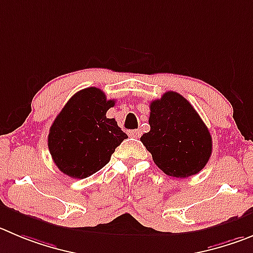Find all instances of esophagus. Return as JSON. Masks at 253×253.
Segmentation results:
<instances>
[{
	"label": "esophagus",
	"instance_id": "obj_1",
	"mask_svg": "<svg viewBox=\"0 0 253 253\" xmlns=\"http://www.w3.org/2000/svg\"><path fill=\"white\" fill-rule=\"evenodd\" d=\"M128 134H129V136H131V137L138 138V137H141V134H142V132H141L140 129H134V131H129Z\"/></svg>",
	"mask_w": 253,
	"mask_h": 253
}]
</instances>
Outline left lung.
<instances>
[{"mask_svg": "<svg viewBox=\"0 0 253 253\" xmlns=\"http://www.w3.org/2000/svg\"><path fill=\"white\" fill-rule=\"evenodd\" d=\"M150 132L141 142L167 176L186 178L201 171L212 152L209 128L183 96L164 93L150 105Z\"/></svg>", "mask_w": 253, "mask_h": 253, "instance_id": "1", "label": "left lung"}]
</instances>
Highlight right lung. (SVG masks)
<instances>
[{
  "instance_id": "add662e5",
  "label": "right lung",
  "mask_w": 253,
  "mask_h": 253,
  "mask_svg": "<svg viewBox=\"0 0 253 253\" xmlns=\"http://www.w3.org/2000/svg\"><path fill=\"white\" fill-rule=\"evenodd\" d=\"M115 106L97 87H88L68 100L48 133L52 160L72 178H86L110 162L116 147L127 138L106 112Z\"/></svg>"
}]
</instances>
